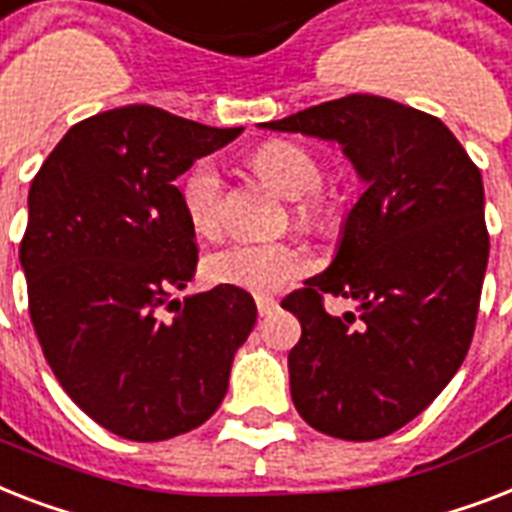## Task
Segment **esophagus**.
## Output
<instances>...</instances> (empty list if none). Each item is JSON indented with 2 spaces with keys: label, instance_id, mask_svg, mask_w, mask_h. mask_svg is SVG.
I'll use <instances>...</instances> for the list:
<instances>
[{
  "label": "esophagus",
  "instance_id": "esophagus-1",
  "mask_svg": "<svg viewBox=\"0 0 512 512\" xmlns=\"http://www.w3.org/2000/svg\"><path fill=\"white\" fill-rule=\"evenodd\" d=\"M256 309H259L261 317H267L277 309V301L272 296H256Z\"/></svg>",
  "mask_w": 512,
  "mask_h": 512
}]
</instances>
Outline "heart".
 Instances as JSON below:
<instances>
[{
  "label": "heart",
  "instance_id": "heart-1",
  "mask_svg": "<svg viewBox=\"0 0 512 512\" xmlns=\"http://www.w3.org/2000/svg\"><path fill=\"white\" fill-rule=\"evenodd\" d=\"M253 169L296 200L293 214L304 227H320L330 214L322 187V166L317 155L293 140H269L253 153ZM224 179L214 161H198L182 182V208L187 222L200 237H216L222 230ZM208 277L222 285L269 293L304 275L306 256L293 243H232L206 261Z\"/></svg>",
  "mask_w": 512,
  "mask_h": 512
}]
</instances>
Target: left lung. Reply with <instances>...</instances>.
I'll return each instance as SVG.
<instances>
[{
	"instance_id": "obj_1",
	"label": "left lung",
	"mask_w": 512,
	"mask_h": 512,
	"mask_svg": "<svg viewBox=\"0 0 512 512\" xmlns=\"http://www.w3.org/2000/svg\"><path fill=\"white\" fill-rule=\"evenodd\" d=\"M261 126L335 140L365 179L333 264L282 301L301 322L290 396L327 436H388L418 418L468 354L489 259L481 171L439 118L378 94ZM325 295L354 297L363 312L333 318Z\"/></svg>"
}]
</instances>
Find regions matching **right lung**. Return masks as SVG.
<instances>
[{
	"mask_svg": "<svg viewBox=\"0 0 512 512\" xmlns=\"http://www.w3.org/2000/svg\"><path fill=\"white\" fill-rule=\"evenodd\" d=\"M240 132L113 108L71 126L31 182L20 264L36 338L65 394L116 436L187 433L227 394L256 304L235 285L171 301L198 267L174 179Z\"/></svg>",
	"mask_w": 512,
	"mask_h": 512,
	"instance_id": "1",
	"label": "right lung"
}]
</instances>
